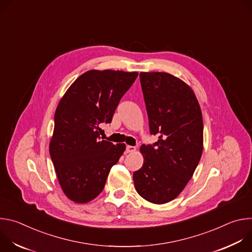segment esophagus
Returning a JSON list of instances; mask_svg holds the SVG:
<instances>
[{
  "label": "esophagus",
  "instance_id": "obj_1",
  "mask_svg": "<svg viewBox=\"0 0 252 252\" xmlns=\"http://www.w3.org/2000/svg\"><path fill=\"white\" fill-rule=\"evenodd\" d=\"M135 147H132V146H126V153H133L135 152Z\"/></svg>",
  "mask_w": 252,
  "mask_h": 252
}]
</instances>
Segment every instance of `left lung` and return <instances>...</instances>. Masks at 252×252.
Returning <instances> with one entry per match:
<instances>
[{
	"instance_id": "8db88e82",
	"label": "left lung",
	"mask_w": 252,
	"mask_h": 252,
	"mask_svg": "<svg viewBox=\"0 0 252 252\" xmlns=\"http://www.w3.org/2000/svg\"><path fill=\"white\" fill-rule=\"evenodd\" d=\"M153 146L142 145L143 164L133 172L137 193L155 204L181 193L199 162L203 150V123L192 89L167 73L139 74Z\"/></svg>"
}]
</instances>
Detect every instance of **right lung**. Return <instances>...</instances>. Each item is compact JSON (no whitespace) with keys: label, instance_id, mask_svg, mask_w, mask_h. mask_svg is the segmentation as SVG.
Returning a JSON list of instances; mask_svg holds the SVG:
<instances>
[{"label":"right lung","instance_id":"1","mask_svg":"<svg viewBox=\"0 0 252 252\" xmlns=\"http://www.w3.org/2000/svg\"><path fill=\"white\" fill-rule=\"evenodd\" d=\"M137 76L136 71L91 69L61 98L50 155L63 193L74 202L95 198L123 156L125 143L100 140L99 125L112 123L121 98Z\"/></svg>","mask_w":252,"mask_h":252}]
</instances>
